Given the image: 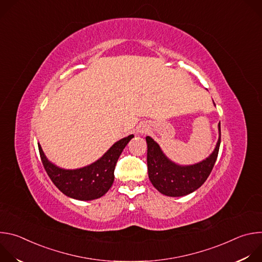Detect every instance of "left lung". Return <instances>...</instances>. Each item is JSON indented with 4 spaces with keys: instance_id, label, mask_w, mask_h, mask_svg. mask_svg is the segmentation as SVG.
<instances>
[{
    "instance_id": "8db88e82",
    "label": "left lung",
    "mask_w": 262,
    "mask_h": 262,
    "mask_svg": "<svg viewBox=\"0 0 262 262\" xmlns=\"http://www.w3.org/2000/svg\"><path fill=\"white\" fill-rule=\"evenodd\" d=\"M219 140L212 154L200 163L180 166L170 161L162 151L160 145L150 137L147 142L148 176L155 188L170 197H181L195 192L209 176L217 158L221 144V124Z\"/></svg>"
}]
</instances>
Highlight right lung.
<instances>
[{
	"label": "right lung",
	"mask_w": 262,
	"mask_h": 262,
	"mask_svg": "<svg viewBox=\"0 0 262 262\" xmlns=\"http://www.w3.org/2000/svg\"><path fill=\"white\" fill-rule=\"evenodd\" d=\"M134 138L130 135L117 141L95 163L74 170H66L51 163L38 144L43 167L51 180L67 197L89 201L103 196L114 182V170L117 161L127 143Z\"/></svg>",
	"instance_id": "right-lung-1"
}]
</instances>
